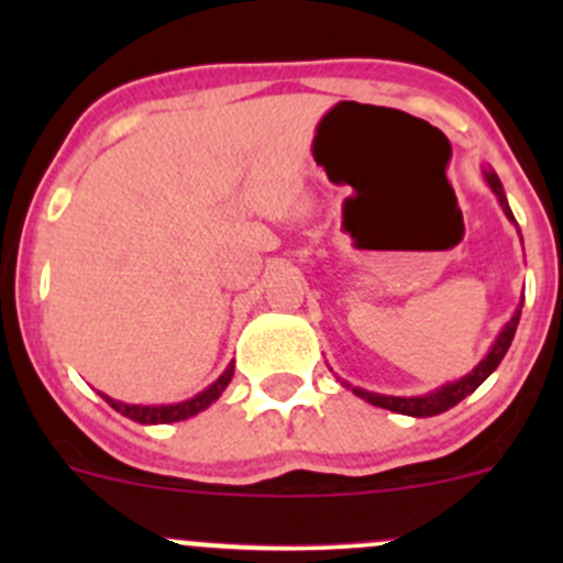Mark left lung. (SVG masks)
Segmentation results:
<instances>
[{"label": "left lung", "instance_id": "obj_1", "mask_svg": "<svg viewBox=\"0 0 563 563\" xmlns=\"http://www.w3.org/2000/svg\"><path fill=\"white\" fill-rule=\"evenodd\" d=\"M485 179H487V185L493 187V192L498 196V203L504 207L507 218L515 223V214H512V209H509L507 196H504V187H501V181H498V176L490 172V174H485ZM520 308H523V305H520ZM518 323H520V310L512 316V321L504 327V332L498 334V340L493 343L490 354H487L485 360H482L479 365H476L474 371L468 373V376L460 378V382L446 384V387H441L439 391H430V395H422V397H391V395H376V391H365V389H354V391L360 397H365L367 402H373V406L389 408V411L406 413V417H435V413L450 411L452 406H457L463 397H468L471 391L479 387V384L485 382V378L490 376V373L496 371L498 365H501L504 354H507V349L512 345V338H515V329H518Z\"/></svg>", "mask_w": 563, "mask_h": 563}]
</instances>
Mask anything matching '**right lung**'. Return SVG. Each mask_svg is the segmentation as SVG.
Here are the masks:
<instances>
[{
  "label": "right lung",
  "mask_w": 563,
  "mask_h": 563,
  "mask_svg": "<svg viewBox=\"0 0 563 563\" xmlns=\"http://www.w3.org/2000/svg\"><path fill=\"white\" fill-rule=\"evenodd\" d=\"M231 376H234V365H229V371L223 373V376L218 378V382L212 384L209 389H203L201 395H196L192 400H185V402H176V406H128V402H117L111 400V397H106V402L111 408H117L119 413H124V417H130L133 422H141V424H168V422H179V419H187L192 417V413L203 411V408L209 406V402H214L220 397V391L229 387Z\"/></svg>",
  "instance_id": "right-lung-1"
}]
</instances>
